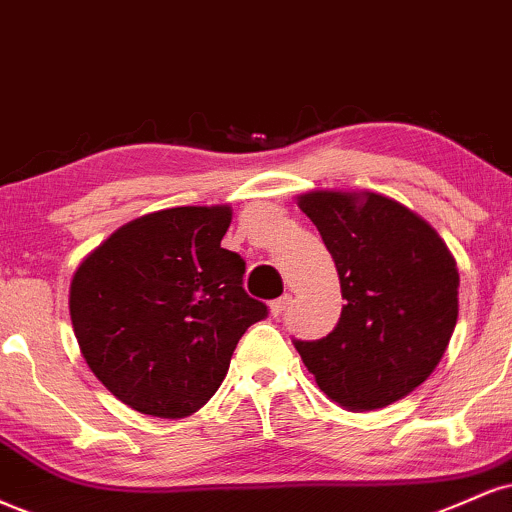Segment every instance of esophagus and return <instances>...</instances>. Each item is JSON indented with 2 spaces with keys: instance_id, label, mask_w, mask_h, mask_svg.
I'll list each match as a JSON object with an SVG mask.
<instances>
[{
  "instance_id": "1",
  "label": "esophagus",
  "mask_w": 512,
  "mask_h": 512,
  "mask_svg": "<svg viewBox=\"0 0 512 512\" xmlns=\"http://www.w3.org/2000/svg\"><path fill=\"white\" fill-rule=\"evenodd\" d=\"M291 300H293V298H291V295H288V293H286V295H281L279 300H274V303L269 305V310H272V315H274V317H279L281 312L286 310L288 305H291Z\"/></svg>"
}]
</instances>
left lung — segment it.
<instances>
[{
  "label": "left lung",
  "mask_w": 512,
  "mask_h": 512,
  "mask_svg": "<svg viewBox=\"0 0 512 512\" xmlns=\"http://www.w3.org/2000/svg\"><path fill=\"white\" fill-rule=\"evenodd\" d=\"M300 209L334 257L346 305L331 334L293 346L343 408L396 403L434 372L453 336V255L427 221L384 195L317 190Z\"/></svg>",
  "instance_id": "left-lung-1"
}]
</instances>
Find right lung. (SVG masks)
Here are the masks:
<instances>
[{
	"label": "right lung",
	"instance_id": "obj_1",
	"mask_svg": "<svg viewBox=\"0 0 512 512\" xmlns=\"http://www.w3.org/2000/svg\"><path fill=\"white\" fill-rule=\"evenodd\" d=\"M229 207H174L107 238L71 281L80 353L121 403L193 415L217 393L248 326L269 315L243 288L245 260L221 248Z\"/></svg>",
	"mask_w": 512,
	"mask_h": 512
}]
</instances>
